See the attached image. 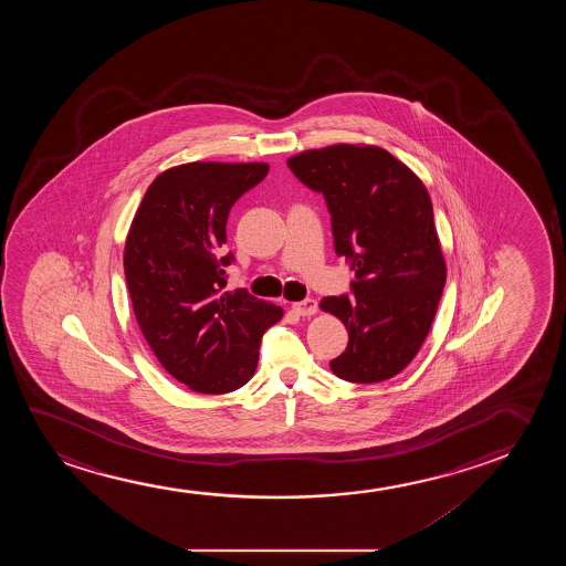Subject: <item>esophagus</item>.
<instances>
[{"instance_id": "34e87169", "label": "esophagus", "mask_w": 566, "mask_h": 566, "mask_svg": "<svg viewBox=\"0 0 566 566\" xmlns=\"http://www.w3.org/2000/svg\"><path fill=\"white\" fill-rule=\"evenodd\" d=\"M292 310H294L297 315H302V317H311V315L317 313L318 305L315 300H303V302L292 303Z\"/></svg>"}]
</instances>
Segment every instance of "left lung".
Returning a JSON list of instances; mask_svg holds the SVG:
<instances>
[{"mask_svg": "<svg viewBox=\"0 0 566 566\" xmlns=\"http://www.w3.org/2000/svg\"><path fill=\"white\" fill-rule=\"evenodd\" d=\"M287 166L325 195L334 249L356 271L352 297L321 300L349 336L331 369L361 385L392 379L418 356L447 282L431 197L406 164L375 145L311 148Z\"/></svg>", "mask_w": 566, "mask_h": 566, "instance_id": "1", "label": "left lung"}]
</instances>
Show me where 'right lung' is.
Segmentation results:
<instances>
[{"mask_svg": "<svg viewBox=\"0 0 566 566\" xmlns=\"http://www.w3.org/2000/svg\"><path fill=\"white\" fill-rule=\"evenodd\" d=\"M264 163H189L148 186L125 240L124 269L140 333L174 379L226 395L255 373L264 331L284 311L226 290V222L266 176Z\"/></svg>", "mask_w": 566, "mask_h": 566, "instance_id": "right-lung-1", "label": "right lung"}]
</instances>
